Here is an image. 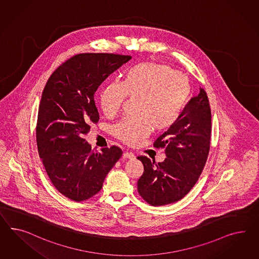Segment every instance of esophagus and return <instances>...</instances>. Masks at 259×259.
<instances>
[{
    "label": "esophagus",
    "instance_id": "esophagus-1",
    "mask_svg": "<svg viewBox=\"0 0 259 259\" xmlns=\"http://www.w3.org/2000/svg\"><path fill=\"white\" fill-rule=\"evenodd\" d=\"M123 157L124 158H128V159H134L135 158V154L131 152H124L123 153Z\"/></svg>",
    "mask_w": 259,
    "mask_h": 259
}]
</instances>
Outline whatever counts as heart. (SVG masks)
I'll use <instances>...</instances> for the list:
<instances>
[{
	"mask_svg": "<svg viewBox=\"0 0 259 259\" xmlns=\"http://www.w3.org/2000/svg\"><path fill=\"white\" fill-rule=\"evenodd\" d=\"M190 84L182 72L163 64L143 62L129 68L119 82L105 85L100 105L105 116L113 117L126 97L137 98L134 117H125L114 126V135L128 144L146 138L154 127L164 131L181 118L189 101Z\"/></svg>",
	"mask_w": 259,
	"mask_h": 259,
	"instance_id": "1",
	"label": "heart"
}]
</instances>
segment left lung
<instances>
[{
  "instance_id": "8db88e82",
  "label": "left lung",
  "mask_w": 259,
  "mask_h": 259,
  "mask_svg": "<svg viewBox=\"0 0 259 259\" xmlns=\"http://www.w3.org/2000/svg\"><path fill=\"white\" fill-rule=\"evenodd\" d=\"M211 110L206 92L200 89L190 99L181 118L154 141L165 148L166 159L155 163L138 156L143 175L138 181L140 195L148 203L160 206L181 200L190 191L203 171L209 153Z\"/></svg>"
}]
</instances>
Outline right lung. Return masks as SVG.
<instances>
[{"label":"right lung","mask_w":259,"mask_h":259,"mask_svg":"<svg viewBox=\"0 0 259 259\" xmlns=\"http://www.w3.org/2000/svg\"><path fill=\"white\" fill-rule=\"evenodd\" d=\"M131 58L79 54L60 65L43 90L35 130L38 154L55 188L72 201L97 194L122 155L118 146L91 150L84 136L100 119L94 102L99 85Z\"/></svg>","instance_id":"obj_1"}]
</instances>
